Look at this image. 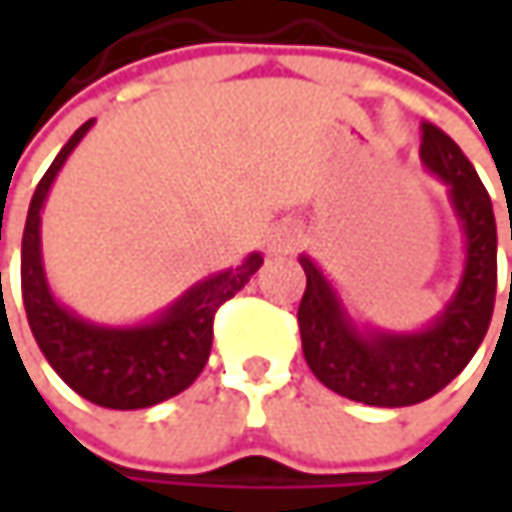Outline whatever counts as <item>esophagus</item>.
Masks as SVG:
<instances>
[{
	"mask_svg": "<svg viewBox=\"0 0 512 512\" xmlns=\"http://www.w3.org/2000/svg\"><path fill=\"white\" fill-rule=\"evenodd\" d=\"M299 242H302L299 230H290V227H287L285 233H279L276 247H279V250H285V253H290V250H296V247H299Z\"/></svg>",
	"mask_w": 512,
	"mask_h": 512,
	"instance_id": "1",
	"label": "esophagus"
}]
</instances>
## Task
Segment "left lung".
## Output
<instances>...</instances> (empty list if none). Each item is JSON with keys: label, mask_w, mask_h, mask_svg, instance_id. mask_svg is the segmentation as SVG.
Returning a JSON list of instances; mask_svg holds the SVG:
<instances>
[{"label": "left lung", "mask_w": 512, "mask_h": 512, "mask_svg": "<svg viewBox=\"0 0 512 512\" xmlns=\"http://www.w3.org/2000/svg\"><path fill=\"white\" fill-rule=\"evenodd\" d=\"M422 159L450 185L467 236L462 285L436 325L422 333H373L364 339L347 322L319 267L307 256L299 259L307 276L299 302L307 367L333 393L373 407H407L444 390L479 350L496 305V216L479 173L462 148L430 122H422Z\"/></svg>", "instance_id": "1"}]
</instances>
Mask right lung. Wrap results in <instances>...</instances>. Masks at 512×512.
Listing matches in <instances>:
<instances>
[{
  "instance_id": "1",
  "label": "right lung",
  "mask_w": 512,
  "mask_h": 512,
  "mask_svg": "<svg viewBox=\"0 0 512 512\" xmlns=\"http://www.w3.org/2000/svg\"><path fill=\"white\" fill-rule=\"evenodd\" d=\"M90 125L93 119L70 136L33 190L22 233V302L33 339L62 382L99 407L139 410L165 402L196 382L210 356L216 310L250 282L262 267V256L253 253L236 270L199 282L159 322L145 327H96L56 305L39 256V210L53 176Z\"/></svg>"
}]
</instances>
